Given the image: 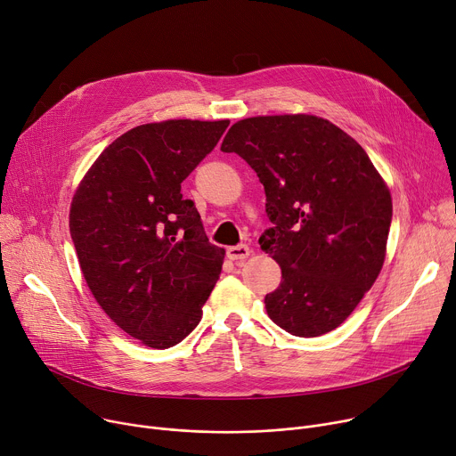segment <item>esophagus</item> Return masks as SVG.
Here are the masks:
<instances>
[{"label":"esophagus","instance_id":"obj_1","mask_svg":"<svg viewBox=\"0 0 456 456\" xmlns=\"http://www.w3.org/2000/svg\"><path fill=\"white\" fill-rule=\"evenodd\" d=\"M250 254H252V250L247 247V244H237V247H230L226 250V256L232 261H244Z\"/></svg>","mask_w":456,"mask_h":456}]
</instances>
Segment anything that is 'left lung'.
<instances>
[{
	"instance_id": "8db88e82",
	"label": "left lung",
	"mask_w": 456,
	"mask_h": 456,
	"mask_svg": "<svg viewBox=\"0 0 456 456\" xmlns=\"http://www.w3.org/2000/svg\"><path fill=\"white\" fill-rule=\"evenodd\" d=\"M221 150L257 173L272 221L261 248L281 266L270 320L316 338L338 329L378 279L393 219L391 191L356 140L314 115L235 122Z\"/></svg>"
}]
</instances>
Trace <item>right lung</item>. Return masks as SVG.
Listing matches in <instances>:
<instances>
[{"label": "right lung", "mask_w": 456, "mask_h": 456, "mask_svg": "<svg viewBox=\"0 0 456 456\" xmlns=\"http://www.w3.org/2000/svg\"><path fill=\"white\" fill-rule=\"evenodd\" d=\"M230 120L142 124L111 142L80 181L69 230L86 283L126 334L151 348L200 322L224 261L181 183Z\"/></svg>", "instance_id": "obj_1"}]
</instances>
